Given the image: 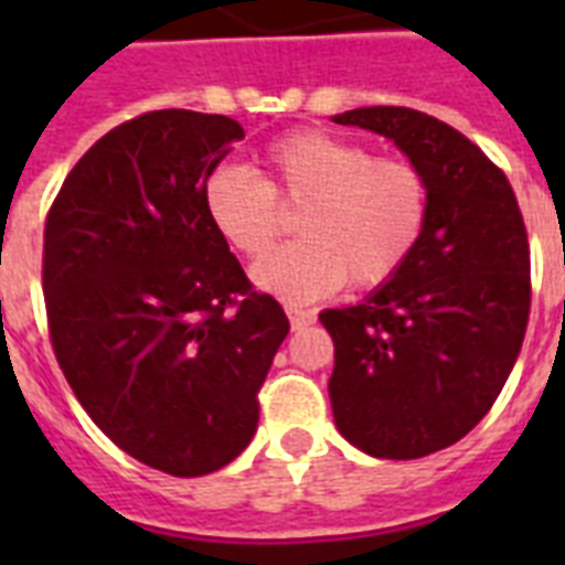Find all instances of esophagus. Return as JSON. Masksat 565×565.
<instances>
[{"mask_svg": "<svg viewBox=\"0 0 565 565\" xmlns=\"http://www.w3.org/2000/svg\"><path fill=\"white\" fill-rule=\"evenodd\" d=\"M287 317H290L292 331H301V328H308L317 322V313H313V310L299 308V305H287Z\"/></svg>", "mask_w": 565, "mask_h": 565, "instance_id": "34e87169", "label": "esophagus"}]
</instances>
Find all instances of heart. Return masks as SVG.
<instances>
[{"instance_id": "1", "label": "heart", "mask_w": 565, "mask_h": 565, "mask_svg": "<svg viewBox=\"0 0 565 565\" xmlns=\"http://www.w3.org/2000/svg\"><path fill=\"white\" fill-rule=\"evenodd\" d=\"M269 179L225 161L204 181L207 220L234 252L266 255L284 231V207L305 204L299 243L255 266V281L287 301L340 290L345 278L372 290L393 281L428 222L425 172L407 158H375L370 146L331 131H292L266 149Z\"/></svg>"}]
</instances>
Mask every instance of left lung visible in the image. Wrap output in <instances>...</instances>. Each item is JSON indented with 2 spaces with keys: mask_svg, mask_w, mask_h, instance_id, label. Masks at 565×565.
I'll return each instance as SVG.
<instances>
[{
  "mask_svg": "<svg viewBox=\"0 0 565 565\" xmlns=\"http://www.w3.org/2000/svg\"><path fill=\"white\" fill-rule=\"evenodd\" d=\"M337 126L390 137L428 179L422 239L393 281L322 310L334 340L328 395L352 446L416 460L490 413L531 313V246L508 175L457 128L413 108H358Z\"/></svg>",
  "mask_w": 565,
  "mask_h": 565,
  "instance_id": "1",
  "label": "left lung"
}]
</instances>
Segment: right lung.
I'll return each instance as SVG.
<instances>
[{"instance_id":"right-lung-1","label":"right lung","mask_w":565,"mask_h":565,"mask_svg":"<svg viewBox=\"0 0 565 565\" xmlns=\"http://www.w3.org/2000/svg\"><path fill=\"white\" fill-rule=\"evenodd\" d=\"M243 137L222 114L128 119L75 163L43 231L49 340L75 398L126 455L175 478L252 443L290 331L204 213V181Z\"/></svg>"}]
</instances>
